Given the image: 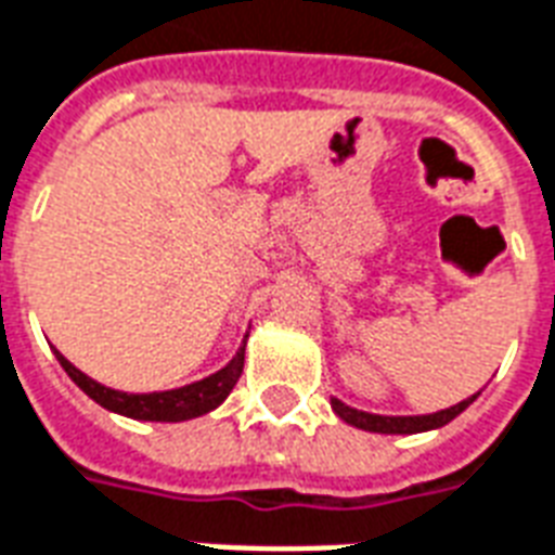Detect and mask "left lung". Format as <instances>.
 I'll return each instance as SVG.
<instances>
[{
  "mask_svg": "<svg viewBox=\"0 0 555 555\" xmlns=\"http://www.w3.org/2000/svg\"><path fill=\"white\" fill-rule=\"evenodd\" d=\"M477 401V395H470L468 401L456 403L451 410L433 412V415H372V412L353 410V406H345L341 401L333 398V412L339 415L341 421H348L353 427L369 433H424V430H436V427H444L448 421H453L462 410H468L470 403Z\"/></svg>",
  "mask_w": 555,
  "mask_h": 555,
  "instance_id": "1",
  "label": "left lung"
}]
</instances>
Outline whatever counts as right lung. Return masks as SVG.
Listing matches in <instances>:
<instances>
[{
	"instance_id": "add662e5",
	"label": "right lung",
	"mask_w": 555,
	"mask_h": 555,
	"mask_svg": "<svg viewBox=\"0 0 555 555\" xmlns=\"http://www.w3.org/2000/svg\"><path fill=\"white\" fill-rule=\"evenodd\" d=\"M55 357L64 365V372L73 377L75 386L85 395H90L104 410L119 412V415H128V418L137 421H186L216 410L231 395V389L240 380V374H243L245 345L224 365L222 372L210 374V377H204L198 383H190V386H181V389L149 391V395H128V391L107 389L102 383H95L93 377H87L85 372H78L64 353L55 351Z\"/></svg>"
}]
</instances>
